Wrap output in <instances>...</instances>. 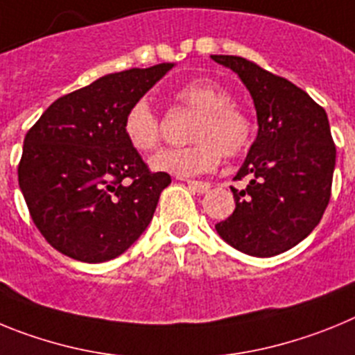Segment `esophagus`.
Instances as JSON below:
<instances>
[{
  "label": "esophagus",
  "instance_id": "1",
  "mask_svg": "<svg viewBox=\"0 0 355 355\" xmlns=\"http://www.w3.org/2000/svg\"><path fill=\"white\" fill-rule=\"evenodd\" d=\"M187 184L190 188H192L193 192H197V193H206L209 190V188H211V184L209 183H206V181H193V180H188L187 181Z\"/></svg>",
  "mask_w": 355,
  "mask_h": 355
}]
</instances>
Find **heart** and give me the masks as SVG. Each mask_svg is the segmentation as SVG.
Returning <instances> with one entry per match:
<instances>
[{
	"instance_id": "heart-1",
	"label": "heart",
	"mask_w": 355,
	"mask_h": 355,
	"mask_svg": "<svg viewBox=\"0 0 355 355\" xmlns=\"http://www.w3.org/2000/svg\"><path fill=\"white\" fill-rule=\"evenodd\" d=\"M174 103L197 112L188 140L192 146L162 150L150 159V167L175 175H199L218 167L222 153L236 158L250 147L254 122L245 110L233 103V96L220 83L199 78L174 92ZM122 133L139 153H150L162 142V119L147 99H139L128 108Z\"/></svg>"
}]
</instances>
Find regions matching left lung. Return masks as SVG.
<instances>
[{
	"instance_id": "1",
	"label": "left lung",
	"mask_w": 355,
	"mask_h": 355,
	"mask_svg": "<svg viewBox=\"0 0 355 355\" xmlns=\"http://www.w3.org/2000/svg\"><path fill=\"white\" fill-rule=\"evenodd\" d=\"M245 83L258 114V137L231 187L234 211L215 224L231 247L270 258L304 240L322 220L331 199L336 146L325 110L297 85L254 62L211 55Z\"/></svg>"
}]
</instances>
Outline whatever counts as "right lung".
Listing matches in <instances>:
<instances>
[{"instance_id": "add662e5", "label": "right lung", "mask_w": 355, "mask_h": 355, "mask_svg": "<svg viewBox=\"0 0 355 355\" xmlns=\"http://www.w3.org/2000/svg\"><path fill=\"white\" fill-rule=\"evenodd\" d=\"M174 64L106 74L58 97L24 137L19 187L53 249L85 263L126 252L146 231L167 172H150L128 144V108Z\"/></svg>"}]
</instances>
